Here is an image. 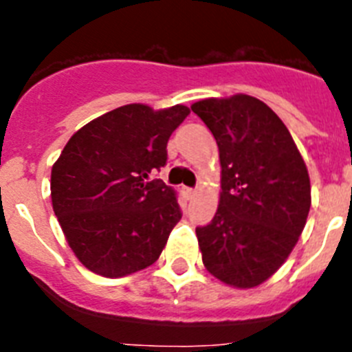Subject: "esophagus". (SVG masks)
Listing matches in <instances>:
<instances>
[{"mask_svg":"<svg viewBox=\"0 0 352 352\" xmlns=\"http://www.w3.org/2000/svg\"><path fill=\"white\" fill-rule=\"evenodd\" d=\"M185 194H186V197L192 199V197H195L197 190H195V188H185Z\"/></svg>","mask_w":352,"mask_h":352,"instance_id":"esophagus-1","label":"esophagus"}]
</instances>
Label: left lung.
<instances>
[{"mask_svg":"<svg viewBox=\"0 0 352 352\" xmlns=\"http://www.w3.org/2000/svg\"><path fill=\"white\" fill-rule=\"evenodd\" d=\"M192 111L213 133L222 167L217 213L195 229L204 268L232 287H257L303 232L309 170L284 121L259 98H204Z\"/></svg>","mask_w":352,"mask_h":352,"instance_id":"8db88e82","label":"left lung"}]
</instances>
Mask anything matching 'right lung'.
<instances>
[{
	"label": "right lung",
	"mask_w": 352,
	"mask_h": 352,
	"mask_svg": "<svg viewBox=\"0 0 352 352\" xmlns=\"http://www.w3.org/2000/svg\"><path fill=\"white\" fill-rule=\"evenodd\" d=\"M186 105L129 104L77 130L54 162L51 199L72 252L107 278L132 275L160 257L182 220L173 186L151 179Z\"/></svg>",
	"instance_id": "right-lung-1"
}]
</instances>
